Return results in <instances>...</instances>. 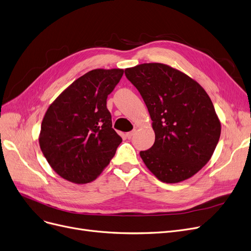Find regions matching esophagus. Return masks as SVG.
Returning a JSON list of instances; mask_svg holds the SVG:
<instances>
[{
  "mask_svg": "<svg viewBox=\"0 0 251 251\" xmlns=\"http://www.w3.org/2000/svg\"><path fill=\"white\" fill-rule=\"evenodd\" d=\"M134 133H135V130H132V131H130V132L126 133V136H127L128 139H130V138H131V137L134 135Z\"/></svg>",
  "mask_w": 251,
  "mask_h": 251,
  "instance_id": "34e87169",
  "label": "esophagus"
}]
</instances>
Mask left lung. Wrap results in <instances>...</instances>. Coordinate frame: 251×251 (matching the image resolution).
Returning <instances> with one entry per match:
<instances>
[{
  "mask_svg": "<svg viewBox=\"0 0 251 251\" xmlns=\"http://www.w3.org/2000/svg\"><path fill=\"white\" fill-rule=\"evenodd\" d=\"M139 91L155 131V143L139 155L161 181L176 183L195 176L213 155L221 121L203 87L164 63L125 70Z\"/></svg>",
  "mask_w": 251,
  "mask_h": 251,
  "instance_id": "left-lung-1",
  "label": "left lung"
}]
</instances>
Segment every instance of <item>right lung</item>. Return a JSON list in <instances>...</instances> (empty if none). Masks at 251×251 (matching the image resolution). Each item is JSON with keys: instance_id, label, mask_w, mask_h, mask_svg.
<instances>
[{"instance_id": "right-lung-1", "label": "right lung", "mask_w": 251, "mask_h": 251, "mask_svg": "<svg viewBox=\"0 0 251 251\" xmlns=\"http://www.w3.org/2000/svg\"><path fill=\"white\" fill-rule=\"evenodd\" d=\"M124 74L122 69H96L64 89L43 118L39 144L59 176L83 184L93 181L110 164L122 138L112 128L106 99Z\"/></svg>"}]
</instances>
